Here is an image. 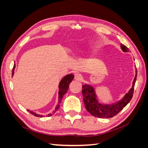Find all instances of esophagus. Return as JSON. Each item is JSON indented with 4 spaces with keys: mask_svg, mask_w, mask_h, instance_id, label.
I'll use <instances>...</instances> for the list:
<instances>
[{
    "mask_svg": "<svg viewBox=\"0 0 148 148\" xmlns=\"http://www.w3.org/2000/svg\"><path fill=\"white\" fill-rule=\"evenodd\" d=\"M74 79L75 80H77V81H81V80L83 79V77L79 73H75Z\"/></svg>",
    "mask_w": 148,
    "mask_h": 148,
    "instance_id": "34e87169",
    "label": "esophagus"
}]
</instances>
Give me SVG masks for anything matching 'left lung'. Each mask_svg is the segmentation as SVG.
<instances>
[{"label":"left lung","instance_id":"left-lung-1","mask_svg":"<svg viewBox=\"0 0 148 148\" xmlns=\"http://www.w3.org/2000/svg\"><path fill=\"white\" fill-rule=\"evenodd\" d=\"M120 47L124 52H127L128 49L122 44H120ZM136 69V74L134 78L132 88L126 93L122 99L117 101L112 104H102L97 99V96L96 91L91 85L84 84L82 85V94L83 96V102L85 107L88 112H89L94 117L98 118H111L117 115L126 106L129 102L131 101L133 97L134 87L137 77V72Z\"/></svg>","mask_w":148,"mask_h":148}]
</instances>
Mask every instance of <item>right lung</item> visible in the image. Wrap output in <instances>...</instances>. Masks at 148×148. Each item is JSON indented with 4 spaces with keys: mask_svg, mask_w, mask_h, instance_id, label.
Here are the masks:
<instances>
[{
    "mask_svg": "<svg viewBox=\"0 0 148 148\" xmlns=\"http://www.w3.org/2000/svg\"><path fill=\"white\" fill-rule=\"evenodd\" d=\"M15 69V64L13 65V70H12V77L13 76V74H14V70ZM74 78V75L73 74H68L65 75L64 77H63L61 79V81L59 83V97H58V102H57V104L56 105V107H55V109L52 111V113L49 114L48 115H47V117H50V116L52 115L53 114H54L59 109V107H60V104L61 102V101L62 99V98H63L64 96L65 95V94L66 92V91H68L69 89V84L72 81L73 79ZM28 112L31 114H32L33 115H34L36 117H44V115H39V114H36L34 112L28 110Z\"/></svg>",
    "mask_w": 148,
    "mask_h": 148,
    "instance_id": "right-lung-1",
    "label": "right lung"
}]
</instances>
